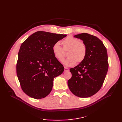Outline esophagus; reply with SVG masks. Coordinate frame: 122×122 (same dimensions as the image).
Here are the masks:
<instances>
[{"label": "esophagus", "mask_w": 122, "mask_h": 122, "mask_svg": "<svg viewBox=\"0 0 122 122\" xmlns=\"http://www.w3.org/2000/svg\"><path fill=\"white\" fill-rule=\"evenodd\" d=\"M69 71V69L67 67H64V71L66 72V71Z\"/></svg>", "instance_id": "1"}]
</instances>
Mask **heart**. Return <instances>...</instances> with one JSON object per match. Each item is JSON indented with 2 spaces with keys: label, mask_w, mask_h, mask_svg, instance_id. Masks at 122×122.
<instances>
[{
  "label": "heart",
  "mask_w": 122,
  "mask_h": 122,
  "mask_svg": "<svg viewBox=\"0 0 122 122\" xmlns=\"http://www.w3.org/2000/svg\"><path fill=\"white\" fill-rule=\"evenodd\" d=\"M63 49L61 47L59 42L55 43L52 47L53 55L60 61L65 57V51H68V58L63 61L64 65L67 67L74 66L77 62L80 63L84 61L87 55V47L86 44L78 38L69 36L62 41Z\"/></svg>",
  "instance_id": "heart-1"
}]
</instances>
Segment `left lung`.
Returning <instances> with one entry per match:
<instances>
[{"mask_svg":"<svg viewBox=\"0 0 122 122\" xmlns=\"http://www.w3.org/2000/svg\"><path fill=\"white\" fill-rule=\"evenodd\" d=\"M84 42L87 47L85 60L70 71L72 77L68 81L71 92L76 97H88L101 88L108 69L107 49L98 37L87 33L74 36Z\"/></svg>","mask_w":122,"mask_h":122,"instance_id":"8db88e82","label":"left lung"}]
</instances>
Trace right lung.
Masks as SVG:
<instances>
[{"mask_svg":"<svg viewBox=\"0 0 122 122\" xmlns=\"http://www.w3.org/2000/svg\"><path fill=\"white\" fill-rule=\"evenodd\" d=\"M66 36L38 31L21 44L17 75L23 91L30 97H46L52 90L54 78L63 72L64 68L54 57L52 47Z\"/></svg>","mask_w":122,"mask_h":122,"instance_id":"add662e5","label":"right lung"}]
</instances>
